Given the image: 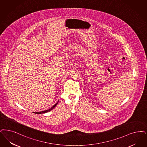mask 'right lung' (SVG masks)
<instances>
[{"mask_svg": "<svg viewBox=\"0 0 147 147\" xmlns=\"http://www.w3.org/2000/svg\"><path fill=\"white\" fill-rule=\"evenodd\" d=\"M57 103H58V102L54 105V106H53L51 108H50L49 109H47V111H42V112H34V113H35V114H43V113H47V112H50V111H51L52 109H53L56 106V105H57Z\"/></svg>", "mask_w": 147, "mask_h": 147, "instance_id": "add662e5", "label": "right lung"}]
</instances>
